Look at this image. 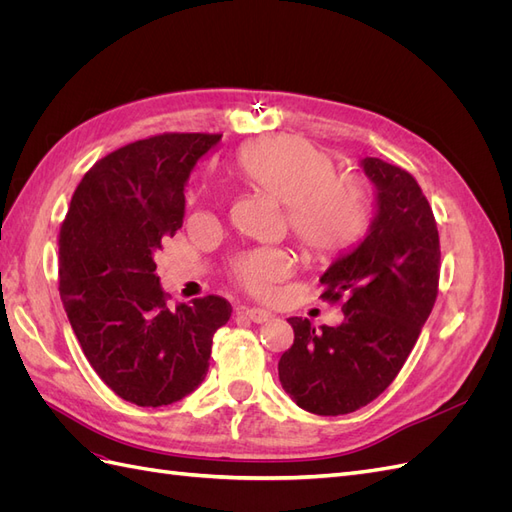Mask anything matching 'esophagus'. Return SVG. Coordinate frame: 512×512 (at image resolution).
<instances>
[{
    "label": "esophagus",
    "instance_id": "1",
    "mask_svg": "<svg viewBox=\"0 0 512 512\" xmlns=\"http://www.w3.org/2000/svg\"><path fill=\"white\" fill-rule=\"evenodd\" d=\"M243 314H245V318H250L256 324L267 322L271 318V312H267V309H262V307H243Z\"/></svg>",
    "mask_w": 512,
    "mask_h": 512
}]
</instances>
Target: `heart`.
<instances>
[{
  "label": "heart",
  "instance_id": "obj_1",
  "mask_svg": "<svg viewBox=\"0 0 512 512\" xmlns=\"http://www.w3.org/2000/svg\"><path fill=\"white\" fill-rule=\"evenodd\" d=\"M235 168L247 183L286 205L292 235L316 258L346 254L369 230L374 205L365 181L333 173L331 153L303 138L245 147ZM290 269V256L280 247H258L237 260L235 275L250 290L265 292Z\"/></svg>",
  "mask_w": 512,
  "mask_h": 512
}]
</instances>
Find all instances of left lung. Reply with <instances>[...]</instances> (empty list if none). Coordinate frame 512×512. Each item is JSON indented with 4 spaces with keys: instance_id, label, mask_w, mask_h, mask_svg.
<instances>
[{
    "instance_id": "left-lung-1",
    "label": "left lung",
    "mask_w": 512,
    "mask_h": 512,
    "mask_svg": "<svg viewBox=\"0 0 512 512\" xmlns=\"http://www.w3.org/2000/svg\"><path fill=\"white\" fill-rule=\"evenodd\" d=\"M359 166L376 188L374 220L320 275L322 297L344 299V322L316 331L288 318L294 344L277 363L294 404L320 416L359 410L395 380L438 297V226L416 179L380 158Z\"/></svg>"
}]
</instances>
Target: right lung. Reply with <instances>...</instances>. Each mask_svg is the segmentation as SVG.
<instances>
[{
    "instance_id": "right-lung-1",
    "label": "right lung",
    "mask_w": 512,
    "mask_h": 512,
    "mask_svg": "<svg viewBox=\"0 0 512 512\" xmlns=\"http://www.w3.org/2000/svg\"><path fill=\"white\" fill-rule=\"evenodd\" d=\"M220 134H160L91 166L59 232V297L89 365L130 404L160 408L205 380L213 333L232 307L218 294L166 305L162 241L183 226L185 183Z\"/></svg>"
}]
</instances>
